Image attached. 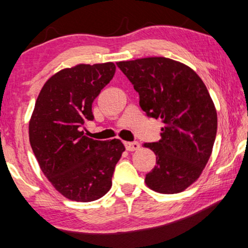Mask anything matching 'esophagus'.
<instances>
[{
  "label": "esophagus",
  "mask_w": 248,
  "mask_h": 248,
  "mask_svg": "<svg viewBox=\"0 0 248 248\" xmlns=\"http://www.w3.org/2000/svg\"><path fill=\"white\" fill-rule=\"evenodd\" d=\"M124 147L128 151H135L140 149V143L139 142H124Z\"/></svg>",
  "instance_id": "esophagus-1"
}]
</instances>
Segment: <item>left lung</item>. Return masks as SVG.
I'll return each mask as SVG.
<instances>
[{"instance_id":"left-lung-1","label":"left lung","mask_w":248,"mask_h":248,"mask_svg":"<svg viewBox=\"0 0 248 248\" xmlns=\"http://www.w3.org/2000/svg\"><path fill=\"white\" fill-rule=\"evenodd\" d=\"M116 64L139 92L143 111L164 124L162 139L143 144L157 164L145 185L162 194L183 192L200 178L216 139L217 112L207 86L188 65L163 56Z\"/></svg>"}]
</instances>
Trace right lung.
Wrapping results in <instances>:
<instances>
[{
  "label": "right lung",
  "mask_w": 248,
  "mask_h": 248,
  "mask_svg": "<svg viewBox=\"0 0 248 248\" xmlns=\"http://www.w3.org/2000/svg\"><path fill=\"white\" fill-rule=\"evenodd\" d=\"M115 74L113 62L58 71L40 90L29 122L30 144L41 171L64 198L100 199L111 189L120 140L97 141L79 128L92 120V103Z\"/></svg>",
  "instance_id": "1"
}]
</instances>
